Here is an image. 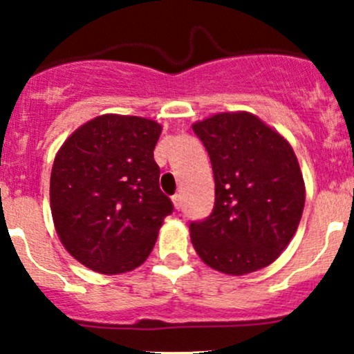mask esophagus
Listing matches in <instances>:
<instances>
[{
    "label": "esophagus",
    "instance_id": "esophagus-1",
    "mask_svg": "<svg viewBox=\"0 0 354 354\" xmlns=\"http://www.w3.org/2000/svg\"><path fill=\"white\" fill-rule=\"evenodd\" d=\"M173 205H174V209L176 210H180L181 209V205H183V197H181V195H174L173 198Z\"/></svg>",
    "mask_w": 354,
    "mask_h": 354
}]
</instances>
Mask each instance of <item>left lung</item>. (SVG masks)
Wrapping results in <instances>:
<instances>
[{
  "mask_svg": "<svg viewBox=\"0 0 354 354\" xmlns=\"http://www.w3.org/2000/svg\"><path fill=\"white\" fill-rule=\"evenodd\" d=\"M192 128L209 152L216 183L212 214L190 224L195 252L227 276L270 266L295 236L305 207L295 151L248 111L217 113Z\"/></svg>",
  "mask_w": 354,
  "mask_h": 354,
  "instance_id": "8db88e82",
  "label": "left lung"
}]
</instances>
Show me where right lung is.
<instances>
[{
	"instance_id": "1",
	"label": "right lung",
	"mask_w": 354,
	"mask_h": 354,
	"mask_svg": "<svg viewBox=\"0 0 354 354\" xmlns=\"http://www.w3.org/2000/svg\"><path fill=\"white\" fill-rule=\"evenodd\" d=\"M154 120L102 114L78 127L55 157L49 183L56 233L66 252L99 274L147 260L173 203L159 188Z\"/></svg>"
}]
</instances>
